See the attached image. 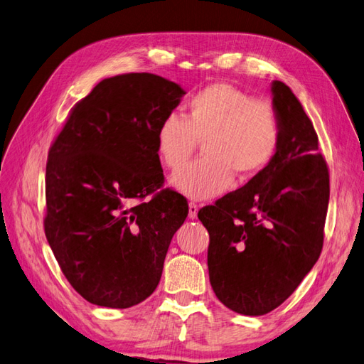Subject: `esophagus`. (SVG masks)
<instances>
[{"label":"esophagus","instance_id":"esophagus-1","mask_svg":"<svg viewBox=\"0 0 364 364\" xmlns=\"http://www.w3.org/2000/svg\"><path fill=\"white\" fill-rule=\"evenodd\" d=\"M197 211H199V206H197L194 202L188 203V217L194 220L197 217Z\"/></svg>","mask_w":364,"mask_h":364}]
</instances>
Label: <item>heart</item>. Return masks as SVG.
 <instances>
[{"instance_id": "b5f03b06", "label": "heart", "mask_w": 364, "mask_h": 364, "mask_svg": "<svg viewBox=\"0 0 364 364\" xmlns=\"http://www.w3.org/2000/svg\"><path fill=\"white\" fill-rule=\"evenodd\" d=\"M197 141L205 158L176 173L171 185L205 200L229 190L234 174L247 181L269 167L279 149L281 119L270 102L229 83H211L190 98L185 118L165 115L156 130L158 156L171 171L188 163Z\"/></svg>"}]
</instances>
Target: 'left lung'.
Here are the masks:
<instances>
[{
    "mask_svg": "<svg viewBox=\"0 0 364 364\" xmlns=\"http://www.w3.org/2000/svg\"><path fill=\"white\" fill-rule=\"evenodd\" d=\"M272 95L281 119L277 156L197 214L209 232L213 290L245 316L274 310L313 269L329 202V173L311 119L285 83L274 80Z\"/></svg>",
    "mask_w": 364,
    "mask_h": 364,
    "instance_id": "obj_1",
    "label": "left lung"
}]
</instances>
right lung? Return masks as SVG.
<instances>
[{
    "mask_svg": "<svg viewBox=\"0 0 364 364\" xmlns=\"http://www.w3.org/2000/svg\"><path fill=\"white\" fill-rule=\"evenodd\" d=\"M183 94L149 73L105 79L71 109L50 147L46 235L65 278L94 305L147 299L188 215L183 196L156 193L164 183L156 130Z\"/></svg>",
    "mask_w": 364,
    "mask_h": 364,
    "instance_id": "1",
    "label": "right lung"
}]
</instances>
